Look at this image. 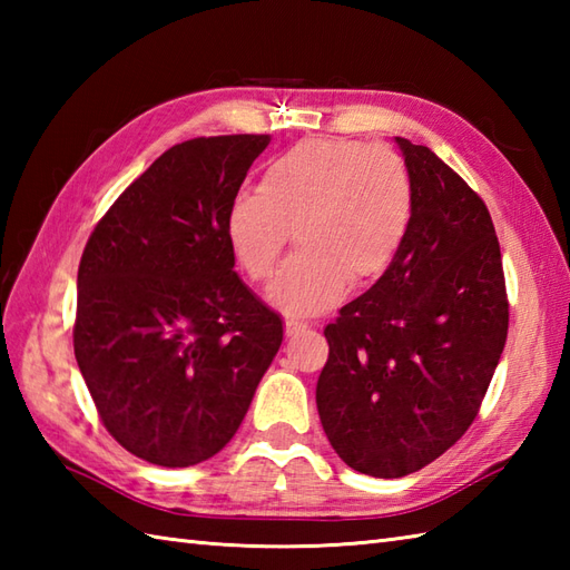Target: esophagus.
<instances>
[{
    "instance_id": "obj_1",
    "label": "esophagus",
    "mask_w": 570,
    "mask_h": 570,
    "mask_svg": "<svg viewBox=\"0 0 570 570\" xmlns=\"http://www.w3.org/2000/svg\"><path fill=\"white\" fill-rule=\"evenodd\" d=\"M308 328L306 323H301V321H286L284 323V331H286V335L292 337V335H298V333H304Z\"/></svg>"
}]
</instances>
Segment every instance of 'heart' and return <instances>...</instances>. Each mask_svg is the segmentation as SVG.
<instances>
[{"label":"heart","instance_id":"1","mask_svg":"<svg viewBox=\"0 0 570 570\" xmlns=\"http://www.w3.org/2000/svg\"><path fill=\"white\" fill-rule=\"evenodd\" d=\"M416 210L414 178L390 147L347 137H311L274 156L259 190H239L225 213V239L237 269L266 282L296 237L266 298L292 318L343 301L350 284L380 278L402 252Z\"/></svg>","mask_w":570,"mask_h":570}]
</instances>
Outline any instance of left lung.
Here are the masks:
<instances>
[{
  "label": "left lung",
  "mask_w": 570,
  "mask_h": 570,
  "mask_svg": "<svg viewBox=\"0 0 570 570\" xmlns=\"http://www.w3.org/2000/svg\"><path fill=\"white\" fill-rule=\"evenodd\" d=\"M416 210L394 264L325 325L323 431L345 463L404 478L475 421L510 325L488 205L429 147L394 137Z\"/></svg>",
  "instance_id": "obj_1"
}]
</instances>
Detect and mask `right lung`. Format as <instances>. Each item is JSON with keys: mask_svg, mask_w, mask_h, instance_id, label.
<instances>
[{"mask_svg": "<svg viewBox=\"0 0 570 570\" xmlns=\"http://www.w3.org/2000/svg\"><path fill=\"white\" fill-rule=\"evenodd\" d=\"M269 139L176 144L85 245L76 360L105 429L147 463L188 468L223 451L284 341L225 239L227 205Z\"/></svg>", "mask_w": 570, "mask_h": 570, "instance_id": "add662e5", "label": "right lung"}]
</instances>
